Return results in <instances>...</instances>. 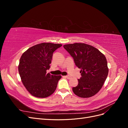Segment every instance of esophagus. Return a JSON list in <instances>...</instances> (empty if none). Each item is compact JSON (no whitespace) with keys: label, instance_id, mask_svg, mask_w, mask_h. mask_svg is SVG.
I'll use <instances>...</instances> for the list:
<instances>
[{"label":"esophagus","instance_id":"1","mask_svg":"<svg viewBox=\"0 0 128 128\" xmlns=\"http://www.w3.org/2000/svg\"><path fill=\"white\" fill-rule=\"evenodd\" d=\"M64 77H65V78H67L68 79H70L72 78V77L70 76H64Z\"/></svg>","mask_w":128,"mask_h":128}]
</instances>
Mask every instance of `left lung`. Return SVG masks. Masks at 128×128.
I'll return each instance as SVG.
<instances>
[{
	"label": "left lung",
	"mask_w": 128,
	"mask_h": 128,
	"mask_svg": "<svg viewBox=\"0 0 128 128\" xmlns=\"http://www.w3.org/2000/svg\"><path fill=\"white\" fill-rule=\"evenodd\" d=\"M80 69L78 85L72 88L74 94L80 98H90L100 91L108 73L107 61L101 52L91 45L75 42L64 45Z\"/></svg>",
	"instance_id": "1"
}]
</instances>
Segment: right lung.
<instances>
[{"instance_id":"obj_1","label":"right lung","mask_w":128,"mask_h":128,"mask_svg":"<svg viewBox=\"0 0 128 128\" xmlns=\"http://www.w3.org/2000/svg\"><path fill=\"white\" fill-rule=\"evenodd\" d=\"M62 44L42 42L29 48L22 54L18 69L22 82L30 94L37 98H46L56 90L61 75L46 73L50 68L53 53Z\"/></svg>"}]
</instances>
